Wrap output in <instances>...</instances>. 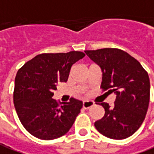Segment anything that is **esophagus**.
I'll use <instances>...</instances> for the list:
<instances>
[{"mask_svg": "<svg viewBox=\"0 0 154 154\" xmlns=\"http://www.w3.org/2000/svg\"><path fill=\"white\" fill-rule=\"evenodd\" d=\"M94 103L93 101H90V100H86V101H83L82 102V107L84 109H88L90 108L91 106H93Z\"/></svg>", "mask_w": 154, "mask_h": 154, "instance_id": "obj_1", "label": "esophagus"}]
</instances>
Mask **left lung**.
<instances>
[{
  "mask_svg": "<svg viewBox=\"0 0 154 154\" xmlns=\"http://www.w3.org/2000/svg\"><path fill=\"white\" fill-rule=\"evenodd\" d=\"M84 52L101 69L100 88L116 94L112 106L100 104L105 109V115L94 126L108 138L125 139L133 135L145 119L150 99L148 74L139 61L121 49Z\"/></svg>",
  "mask_w": 154,
  "mask_h": 154,
  "instance_id": "1",
  "label": "left lung"
}]
</instances>
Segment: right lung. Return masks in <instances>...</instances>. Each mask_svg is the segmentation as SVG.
Listing matches in <instances>:
<instances>
[{"mask_svg": "<svg viewBox=\"0 0 154 154\" xmlns=\"http://www.w3.org/2000/svg\"><path fill=\"white\" fill-rule=\"evenodd\" d=\"M82 52L42 54L19 69L15 77L14 103L19 119L29 134L53 140L66 134L82 107L71 98L59 103L53 99L58 82H66L72 65L82 59Z\"/></svg>", "mask_w": 154, "mask_h": 154, "instance_id": "obj_1", "label": "right lung"}]
</instances>
